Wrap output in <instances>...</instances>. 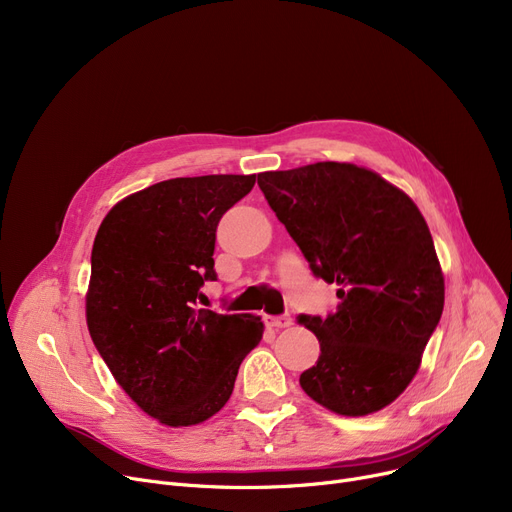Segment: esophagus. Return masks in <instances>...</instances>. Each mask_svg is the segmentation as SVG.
<instances>
[{
	"label": "esophagus",
	"mask_w": 512,
	"mask_h": 512,
	"mask_svg": "<svg viewBox=\"0 0 512 512\" xmlns=\"http://www.w3.org/2000/svg\"><path fill=\"white\" fill-rule=\"evenodd\" d=\"M265 324L274 330H282L292 324V319H290V315H270V317H265Z\"/></svg>",
	"instance_id": "obj_1"
}]
</instances>
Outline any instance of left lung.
<instances>
[{
    "label": "left lung",
    "instance_id": "1",
    "mask_svg": "<svg viewBox=\"0 0 512 512\" xmlns=\"http://www.w3.org/2000/svg\"><path fill=\"white\" fill-rule=\"evenodd\" d=\"M257 184L311 272L340 286L334 313L297 317L321 351L301 388L338 415L384 409L415 378L444 309L421 211L382 176L338 161L263 172Z\"/></svg>",
    "mask_w": 512,
    "mask_h": 512
}]
</instances>
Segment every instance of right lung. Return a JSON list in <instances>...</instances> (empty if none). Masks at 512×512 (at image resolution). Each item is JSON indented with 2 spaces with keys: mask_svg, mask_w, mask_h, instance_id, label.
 <instances>
[{
  "mask_svg": "<svg viewBox=\"0 0 512 512\" xmlns=\"http://www.w3.org/2000/svg\"><path fill=\"white\" fill-rule=\"evenodd\" d=\"M255 176L157 182L122 199L101 222L91 253L87 326L122 390L170 427L218 413L263 336L251 313L199 309L222 215Z\"/></svg>",
  "mask_w": 512,
  "mask_h": 512,
  "instance_id": "1",
  "label": "right lung"
}]
</instances>
